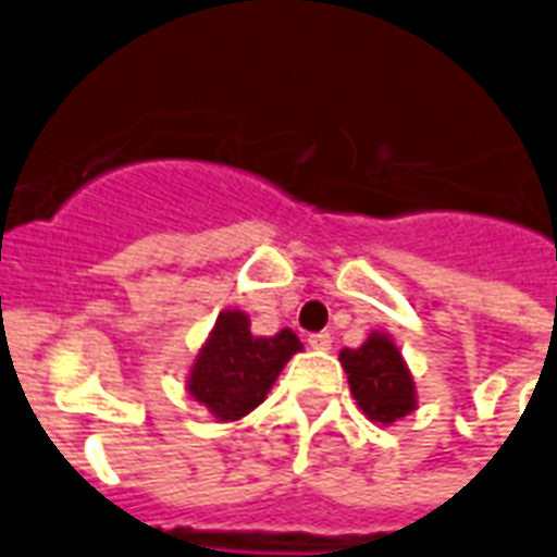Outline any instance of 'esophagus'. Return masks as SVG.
Segmentation results:
<instances>
[{
    "instance_id": "34e87169",
    "label": "esophagus",
    "mask_w": 557,
    "mask_h": 557,
    "mask_svg": "<svg viewBox=\"0 0 557 557\" xmlns=\"http://www.w3.org/2000/svg\"><path fill=\"white\" fill-rule=\"evenodd\" d=\"M331 343H334V336L329 331H317V334H308V345L314 350H329Z\"/></svg>"
}]
</instances>
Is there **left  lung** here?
I'll return each mask as SVG.
<instances>
[{"mask_svg": "<svg viewBox=\"0 0 557 557\" xmlns=\"http://www.w3.org/2000/svg\"><path fill=\"white\" fill-rule=\"evenodd\" d=\"M339 362L348 373L350 394L371 422L391 424L416 408L410 371L387 336L373 334L362 348H345Z\"/></svg>", "mask_w": 557, "mask_h": 557, "instance_id": "left-lung-1", "label": "left lung"}]
</instances>
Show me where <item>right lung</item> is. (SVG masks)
Wrapping results in <instances>:
<instances>
[{"label":"right lung","instance_id":"right-lung-1","mask_svg":"<svg viewBox=\"0 0 557 557\" xmlns=\"http://www.w3.org/2000/svg\"><path fill=\"white\" fill-rule=\"evenodd\" d=\"M300 348L297 334L288 329L274 336H251L249 317L223 311L195 359L189 394L223 422L240 419L265 399L277 373Z\"/></svg>","mask_w":557,"mask_h":557}]
</instances>
